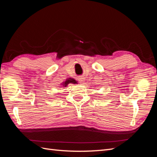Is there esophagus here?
I'll use <instances>...</instances> for the list:
<instances>
[{
    "instance_id": "esophagus-1",
    "label": "esophagus",
    "mask_w": 157,
    "mask_h": 157,
    "mask_svg": "<svg viewBox=\"0 0 157 157\" xmlns=\"http://www.w3.org/2000/svg\"><path fill=\"white\" fill-rule=\"evenodd\" d=\"M85 77H83V76H81V77H79V82H84L85 81Z\"/></svg>"
}]
</instances>
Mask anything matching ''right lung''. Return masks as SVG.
I'll return each instance as SVG.
<instances>
[{"instance_id": "add662e5", "label": "right lung", "mask_w": 157, "mask_h": 157, "mask_svg": "<svg viewBox=\"0 0 157 157\" xmlns=\"http://www.w3.org/2000/svg\"><path fill=\"white\" fill-rule=\"evenodd\" d=\"M77 84V81L75 80L74 78H69L66 79L65 81H63L62 83L61 84L60 86L61 87H67L68 86V84Z\"/></svg>"}]
</instances>
